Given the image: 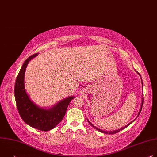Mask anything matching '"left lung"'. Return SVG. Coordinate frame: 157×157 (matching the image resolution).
Returning a JSON list of instances; mask_svg holds the SVG:
<instances>
[{
  "instance_id": "obj_1",
  "label": "left lung",
  "mask_w": 157,
  "mask_h": 157,
  "mask_svg": "<svg viewBox=\"0 0 157 157\" xmlns=\"http://www.w3.org/2000/svg\"><path fill=\"white\" fill-rule=\"evenodd\" d=\"M136 71V72L140 76V78H141V81H142V88H143V82H142V78H141V76H140V73H139L136 70H135ZM143 102H144V98H143V97H142V102H141V105H140V110H139V113H138V115H137V116L136 117V118L134 119L133 121H132V122H130L129 124H128L127 125H125V126H124V127H122V128H121L120 129H118V130H113V131H104V130H101L100 128H98V127H96V126H94L90 121H89L87 118V121H88V122L90 124V125H92L94 128H96L97 130H98V131H99V132H102V133H106V134H114V133H117V132H120V131H121L122 130H123V129H124L125 128H126L127 127H128L129 125H130L134 121H135L137 118V117L139 116V114H140V112H141V110H142V105H143Z\"/></svg>"
}]
</instances>
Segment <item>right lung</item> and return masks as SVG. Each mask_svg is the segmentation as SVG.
<instances>
[{
  "instance_id": "obj_1",
  "label": "right lung",
  "mask_w": 157,
  "mask_h": 157,
  "mask_svg": "<svg viewBox=\"0 0 157 157\" xmlns=\"http://www.w3.org/2000/svg\"><path fill=\"white\" fill-rule=\"evenodd\" d=\"M38 55L30 56L22 65L15 81V99L20 116L27 124L40 130L48 131L62 121L67 107L75 96L64 98L48 108L38 105L30 99L25 88V73L29 63Z\"/></svg>"
}]
</instances>
